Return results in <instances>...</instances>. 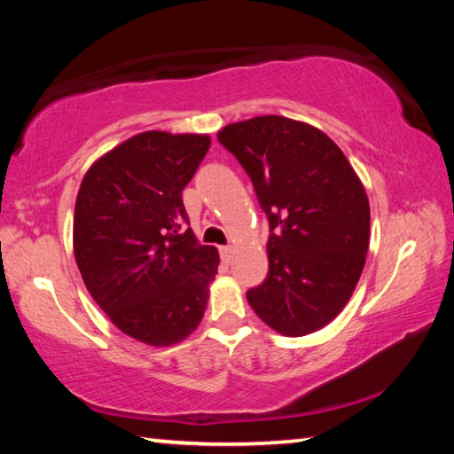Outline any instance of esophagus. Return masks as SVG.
<instances>
[{
    "mask_svg": "<svg viewBox=\"0 0 454 454\" xmlns=\"http://www.w3.org/2000/svg\"><path fill=\"white\" fill-rule=\"evenodd\" d=\"M220 256H222V260H224V262H230V260H232V248H230V246H222Z\"/></svg>",
    "mask_w": 454,
    "mask_h": 454,
    "instance_id": "34e87169",
    "label": "esophagus"
}]
</instances>
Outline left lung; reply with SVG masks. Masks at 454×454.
<instances>
[{
    "label": "left lung",
    "instance_id": "1",
    "mask_svg": "<svg viewBox=\"0 0 454 454\" xmlns=\"http://www.w3.org/2000/svg\"><path fill=\"white\" fill-rule=\"evenodd\" d=\"M218 142L254 184L270 222L268 276L246 292L260 320L306 336L350 301L371 242V206L342 150L306 121L258 116L228 124Z\"/></svg>",
    "mask_w": 454,
    "mask_h": 454
}]
</instances>
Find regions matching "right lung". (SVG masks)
Here are the masks:
<instances>
[{
  "label": "right lung",
  "mask_w": 454,
  "mask_h": 454,
  "mask_svg": "<svg viewBox=\"0 0 454 454\" xmlns=\"http://www.w3.org/2000/svg\"><path fill=\"white\" fill-rule=\"evenodd\" d=\"M208 134H136L99 156L74 210V254L88 292L121 333L172 347L198 328L220 256L188 228L182 190Z\"/></svg>",
  "instance_id": "1"
}]
</instances>
